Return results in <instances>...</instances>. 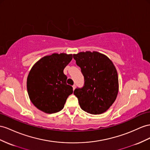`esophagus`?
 <instances>
[{
  "mask_svg": "<svg viewBox=\"0 0 150 150\" xmlns=\"http://www.w3.org/2000/svg\"><path fill=\"white\" fill-rule=\"evenodd\" d=\"M72 87H73V89H74V90H75V88H76V86L75 85V84H74V86H73Z\"/></svg>",
  "mask_w": 150,
  "mask_h": 150,
  "instance_id": "esophagus-1",
  "label": "esophagus"
}]
</instances>
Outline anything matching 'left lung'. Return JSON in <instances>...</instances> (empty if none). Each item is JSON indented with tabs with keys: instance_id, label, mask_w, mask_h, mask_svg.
<instances>
[{
	"instance_id": "1",
	"label": "left lung",
	"mask_w": 150,
	"mask_h": 150,
	"mask_svg": "<svg viewBox=\"0 0 150 150\" xmlns=\"http://www.w3.org/2000/svg\"><path fill=\"white\" fill-rule=\"evenodd\" d=\"M84 76V86L74 93L85 112L94 115L108 110L117 98L118 92V74L108 57L96 51L80 52L74 54Z\"/></svg>"
}]
</instances>
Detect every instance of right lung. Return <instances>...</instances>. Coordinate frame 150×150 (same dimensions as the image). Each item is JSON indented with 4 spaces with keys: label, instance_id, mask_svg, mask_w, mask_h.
Segmentation results:
<instances>
[{
    "label": "right lung",
    "instance_id": "obj_1",
    "mask_svg": "<svg viewBox=\"0 0 150 150\" xmlns=\"http://www.w3.org/2000/svg\"><path fill=\"white\" fill-rule=\"evenodd\" d=\"M72 54L54 53L42 57L33 65L28 75L26 87L30 101L36 108L51 114L63 108L73 87L67 84L64 68Z\"/></svg>",
    "mask_w": 150,
    "mask_h": 150
}]
</instances>
